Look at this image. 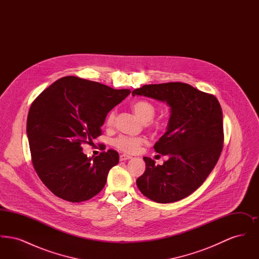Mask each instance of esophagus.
<instances>
[{"label": "esophagus", "mask_w": 259, "mask_h": 259, "mask_svg": "<svg viewBox=\"0 0 259 259\" xmlns=\"http://www.w3.org/2000/svg\"><path fill=\"white\" fill-rule=\"evenodd\" d=\"M119 158H120V161H125L128 160V159H131L132 157H131L130 155H127V154H121Z\"/></svg>", "instance_id": "1"}]
</instances>
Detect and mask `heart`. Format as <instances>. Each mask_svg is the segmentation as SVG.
<instances>
[{"instance_id":"b5f03b06","label":"heart","mask_w":259,"mask_h":259,"mask_svg":"<svg viewBox=\"0 0 259 259\" xmlns=\"http://www.w3.org/2000/svg\"><path fill=\"white\" fill-rule=\"evenodd\" d=\"M132 111H134L136 115L140 118V120L151 129L159 130L163 127V124L161 122H154L152 121V118L155 115L156 112V108L155 106L146 100H139L136 101L132 106ZM115 115L116 112L114 110L110 111L108 117H107V125L111 126L114 123L115 120ZM145 139L142 138H133V137H128V136H119L113 141V145L120 150L127 153H133L136 152L139 148L145 143Z\"/></svg>"}]
</instances>
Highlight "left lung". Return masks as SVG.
<instances>
[{
  "instance_id": "1",
  "label": "left lung",
  "mask_w": 259,
  "mask_h": 259,
  "mask_svg": "<svg viewBox=\"0 0 259 259\" xmlns=\"http://www.w3.org/2000/svg\"><path fill=\"white\" fill-rule=\"evenodd\" d=\"M132 95L164 102L171 113L167 131L153 147L168 160L155 165L144 157L146 171L137 180L138 188L163 204L189 196L205 182L222 153L223 121L218 99L183 82L144 85Z\"/></svg>"
}]
</instances>
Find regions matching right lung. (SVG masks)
<instances>
[{
  "mask_svg": "<svg viewBox=\"0 0 259 259\" xmlns=\"http://www.w3.org/2000/svg\"><path fill=\"white\" fill-rule=\"evenodd\" d=\"M131 93L76 76H64L32 103L27 136L38 178L57 197L78 203L104 188L109 171L119 161L109 149L87 157L81 145L101 135L108 112Z\"/></svg>",
  "mask_w": 259,
  "mask_h": 259,
  "instance_id": "right-lung-1",
  "label": "right lung"
}]
</instances>
